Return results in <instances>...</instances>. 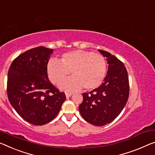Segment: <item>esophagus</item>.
<instances>
[{
	"label": "esophagus",
	"mask_w": 155,
	"mask_h": 155,
	"mask_svg": "<svg viewBox=\"0 0 155 155\" xmlns=\"http://www.w3.org/2000/svg\"><path fill=\"white\" fill-rule=\"evenodd\" d=\"M72 96V93H66V97H71Z\"/></svg>",
	"instance_id": "1"
}]
</instances>
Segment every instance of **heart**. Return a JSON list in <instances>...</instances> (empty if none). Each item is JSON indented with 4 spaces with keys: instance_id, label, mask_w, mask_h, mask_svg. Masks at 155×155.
<instances>
[{
    "instance_id": "obj_1",
    "label": "heart",
    "mask_w": 155,
    "mask_h": 155,
    "mask_svg": "<svg viewBox=\"0 0 155 155\" xmlns=\"http://www.w3.org/2000/svg\"><path fill=\"white\" fill-rule=\"evenodd\" d=\"M71 73L73 77L61 83L60 88L66 91H75L83 87L92 90L98 87L107 72L106 60L101 54L75 50L61 55L60 61L51 59L46 66L50 81L58 85Z\"/></svg>"
}]
</instances>
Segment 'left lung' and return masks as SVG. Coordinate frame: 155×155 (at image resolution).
Returning <instances> with one entry per match:
<instances>
[{
	"label": "left lung",
	"mask_w": 155,
	"mask_h": 155,
	"mask_svg": "<svg viewBox=\"0 0 155 155\" xmlns=\"http://www.w3.org/2000/svg\"><path fill=\"white\" fill-rule=\"evenodd\" d=\"M98 51L107 58V73L97 89L82 94L79 111L88 123L103 126L113 121L124 108L129 97L130 84L127 71L122 61L108 52Z\"/></svg>",
	"instance_id": "obj_1"
}]
</instances>
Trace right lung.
<instances>
[{"instance_id": "1", "label": "right lung", "mask_w": 155, "mask_h": 155, "mask_svg": "<svg viewBox=\"0 0 155 155\" xmlns=\"http://www.w3.org/2000/svg\"><path fill=\"white\" fill-rule=\"evenodd\" d=\"M53 53L44 46L28 50L14 59L8 71L9 101L21 117L35 125L53 120L66 100L48 78L46 66Z\"/></svg>"}]
</instances>
